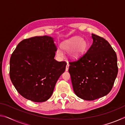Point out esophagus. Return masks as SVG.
Wrapping results in <instances>:
<instances>
[{
	"instance_id": "esophagus-1",
	"label": "esophagus",
	"mask_w": 125,
	"mask_h": 125,
	"mask_svg": "<svg viewBox=\"0 0 125 125\" xmlns=\"http://www.w3.org/2000/svg\"><path fill=\"white\" fill-rule=\"evenodd\" d=\"M69 64L68 62H67V65H66V68H65V71H68V69H69Z\"/></svg>"
}]
</instances>
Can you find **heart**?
I'll use <instances>...</instances> for the list:
<instances>
[{
  "label": "heart",
  "mask_w": 125,
  "mask_h": 125,
  "mask_svg": "<svg viewBox=\"0 0 125 125\" xmlns=\"http://www.w3.org/2000/svg\"><path fill=\"white\" fill-rule=\"evenodd\" d=\"M62 47L67 51H69L74 48L72 53V57L74 59H78L80 58L85 52L87 48V43L85 40H82V38L74 36L63 42ZM57 53L60 57L63 56L62 50L60 47L57 49Z\"/></svg>",
  "instance_id": "1"
}]
</instances>
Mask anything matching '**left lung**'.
<instances>
[{
  "mask_svg": "<svg viewBox=\"0 0 125 125\" xmlns=\"http://www.w3.org/2000/svg\"><path fill=\"white\" fill-rule=\"evenodd\" d=\"M89 49L79 60L69 62L73 90L85 100H94L110 92L118 73L116 52L104 38L92 34Z\"/></svg>",
  "mask_w": 125,
  "mask_h": 125,
  "instance_id": "8db88e82",
  "label": "left lung"
}]
</instances>
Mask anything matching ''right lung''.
<instances>
[{
  "mask_svg": "<svg viewBox=\"0 0 125 125\" xmlns=\"http://www.w3.org/2000/svg\"><path fill=\"white\" fill-rule=\"evenodd\" d=\"M53 38L35 36L21 41L10 60V78L21 95L41 103L51 96L67 63L54 60Z\"/></svg>",
  "mask_w": 125,
  "mask_h": 125,
  "instance_id": "obj_1",
  "label": "right lung"
}]
</instances>
